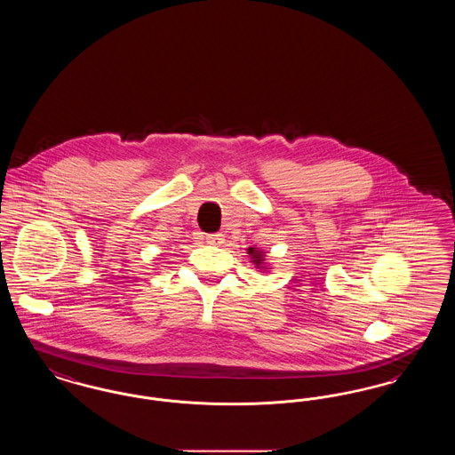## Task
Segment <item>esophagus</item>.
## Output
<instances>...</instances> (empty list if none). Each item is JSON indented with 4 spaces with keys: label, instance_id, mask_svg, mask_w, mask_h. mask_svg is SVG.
<instances>
[{
    "label": "esophagus",
    "instance_id": "esophagus-1",
    "mask_svg": "<svg viewBox=\"0 0 455 455\" xmlns=\"http://www.w3.org/2000/svg\"><path fill=\"white\" fill-rule=\"evenodd\" d=\"M206 242H208V243H213V245H218V243L223 242V234H208V235H206Z\"/></svg>",
    "mask_w": 455,
    "mask_h": 455
}]
</instances>
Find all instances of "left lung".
I'll list each match as a JSON object with an SVG mask.
<instances>
[{
    "instance_id": "8db88e82",
    "label": "left lung",
    "mask_w": 455,
    "mask_h": 455,
    "mask_svg": "<svg viewBox=\"0 0 455 455\" xmlns=\"http://www.w3.org/2000/svg\"><path fill=\"white\" fill-rule=\"evenodd\" d=\"M249 251V254L252 256V262L258 266V267H262V260H264V256H262V252H259L256 247H249L247 249ZM264 269V267H262Z\"/></svg>"
}]
</instances>
